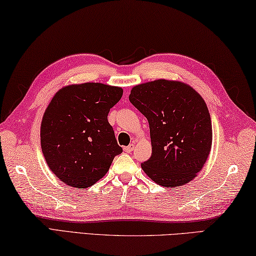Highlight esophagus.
<instances>
[{
  "mask_svg": "<svg viewBox=\"0 0 256 256\" xmlns=\"http://www.w3.org/2000/svg\"><path fill=\"white\" fill-rule=\"evenodd\" d=\"M134 148H135V145L134 144H130V145H128V146H126V147H124V150L126 152V153H132V152L134 150Z\"/></svg>",
  "mask_w": 256,
  "mask_h": 256,
  "instance_id": "obj_1",
  "label": "esophagus"
}]
</instances>
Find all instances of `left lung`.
<instances>
[{"label":"left lung","instance_id":"left-lung-1","mask_svg":"<svg viewBox=\"0 0 256 256\" xmlns=\"http://www.w3.org/2000/svg\"><path fill=\"white\" fill-rule=\"evenodd\" d=\"M129 101L150 124L152 156L142 168L155 183L180 186L196 176L212 150V127L202 96L180 80L134 86Z\"/></svg>","mask_w":256,"mask_h":256}]
</instances>
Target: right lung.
Returning a JSON list of instances; mask_svg holds the SVG:
<instances>
[{
    "instance_id": "obj_1",
    "label": "right lung",
    "mask_w": 256,
    "mask_h": 256,
    "mask_svg": "<svg viewBox=\"0 0 256 256\" xmlns=\"http://www.w3.org/2000/svg\"><path fill=\"white\" fill-rule=\"evenodd\" d=\"M124 90L103 83L62 88L44 111L40 142L50 171L67 186L84 189L109 171L122 148L108 114Z\"/></svg>"
}]
</instances>
